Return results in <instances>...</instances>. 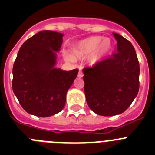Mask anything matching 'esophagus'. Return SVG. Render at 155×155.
<instances>
[{
  "label": "esophagus",
  "instance_id": "esophagus-1",
  "mask_svg": "<svg viewBox=\"0 0 155 155\" xmlns=\"http://www.w3.org/2000/svg\"><path fill=\"white\" fill-rule=\"evenodd\" d=\"M82 76H83V73H82V70H79V73H78V77H79V78H82Z\"/></svg>",
  "mask_w": 155,
  "mask_h": 155
}]
</instances>
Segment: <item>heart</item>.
<instances>
[{
	"instance_id": "1",
	"label": "heart",
	"mask_w": 155,
	"mask_h": 155,
	"mask_svg": "<svg viewBox=\"0 0 155 155\" xmlns=\"http://www.w3.org/2000/svg\"><path fill=\"white\" fill-rule=\"evenodd\" d=\"M112 48V43L110 38H104L101 36H92L78 42L73 48V54L76 58L91 55V64H95L105 58ZM65 58L69 61L73 60V58L70 54H65Z\"/></svg>"
}]
</instances>
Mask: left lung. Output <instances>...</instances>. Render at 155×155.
<instances>
[{
	"label": "left lung",
	"mask_w": 155,
	"mask_h": 155,
	"mask_svg": "<svg viewBox=\"0 0 155 155\" xmlns=\"http://www.w3.org/2000/svg\"><path fill=\"white\" fill-rule=\"evenodd\" d=\"M112 34L117 40V52L82 70L87 105L103 116L124 112L140 88V64L135 49L124 37Z\"/></svg>",
	"instance_id": "left-lung-1"
}]
</instances>
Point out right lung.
<instances>
[{
    "label": "right lung",
    "mask_w": 155,
    "mask_h": 155,
    "mask_svg": "<svg viewBox=\"0 0 155 155\" xmlns=\"http://www.w3.org/2000/svg\"><path fill=\"white\" fill-rule=\"evenodd\" d=\"M63 34L42 31L20 48L12 68V91L23 109L31 115L48 117L58 113L66 103L68 89L79 70L56 68Z\"/></svg>",
    "instance_id": "1"
}]
</instances>
